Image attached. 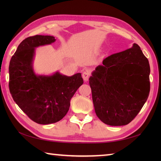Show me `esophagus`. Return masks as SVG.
Masks as SVG:
<instances>
[{
  "instance_id": "obj_1",
  "label": "esophagus",
  "mask_w": 161,
  "mask_h": 161,
  "mask_svg": "<svg viewBox=\"0 0 161 161\" xmlns=\"http://www.w3.org/2000/svg\"><path fill=\"white\" fill-rule=\"evenodd\" d=\"M89 72L87 71V70H85L82 73V77L84 79V80L85 81H87L88 80V78H89Z\"/></svg>"
}]
</instances>
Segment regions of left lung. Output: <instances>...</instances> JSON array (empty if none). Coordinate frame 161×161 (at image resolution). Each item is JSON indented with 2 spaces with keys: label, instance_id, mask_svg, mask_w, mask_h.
Listing matches in <instances>:
<instances>
[{
  "label": "left lung",
  "instance_id": "obj_1",
  "mask_svg": "<svg viewBox=\"0 0 161 161\" xmlns=\"http://www.w3.org/2000/svg\"><path fill=\"white\" fill-rule=\"evenodd\" d=\"M149 73V61L136 43L104 59L89 78L99 119L111 126L131 122L148 98Z\"/></svg>",
  "mask_w": 161,
  "mask_h": 161
}]
</instances>
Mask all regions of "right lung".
<instances>
[{
  "label": "right lung",
  "mask_w": 161,
  "mask_h": 161,
  "mask_svg": "<svg viewBox=\"0 0 161 161\" xmlns=\"http://www.w3.org/2000/svg\"><path fill=\"white\" fill-rule=\"evenodd\" d=\"M53 36L36 35L19 44L9 62V91L16 104L38 124L49 125L66 115L70 100L84 83L81 73L66 76L36 75L33 69L35 48L55 42Z\"/></svg>",
  "instance_id": "1"
}]
</instances>
